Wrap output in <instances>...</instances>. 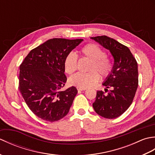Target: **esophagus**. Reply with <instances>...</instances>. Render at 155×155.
<instances>
[{"instance_id": "1", "label": "esophagus", "mask_w": 155, "mask_h": 155, "mask_svg": "<svg viewBox=\"0 0 155 155\" xmlns=\"http://www.w3.org/2000/svg\"><path fill=\"white\" fill-rule=\"evenodd\" d=\"M77 90L78 91H85L87 89V88H79V87H77Z\"/></svg>"}]
</instances>
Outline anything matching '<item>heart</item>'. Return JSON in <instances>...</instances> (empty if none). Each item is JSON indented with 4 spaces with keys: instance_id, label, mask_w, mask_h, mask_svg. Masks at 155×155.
Listing matches in <instances>:
<instances>
[{
    "instance_id": "b5f03b06",
    "label": "heart",
    "mask_w": 155,
    "mask_h": 155,
    "mask_svg": "<svg viewBox=\"0 0 155 155\" xmlns=\"http://www.w3.org/2000/svg\"><path fill=\"white\" fill-rule=\"evenodd\" d=\"M80 54L82 57L90 59L86 73H77L69 78L68 83L72 86L86 88L97 83L102 77L109 75L113 68L111 59L107 57L106 52L100 47L95 44H87L81 49ZM78 57L73 52H69L66 56L64 61V71L68 74H72L77 71Z\"/></svg>"
}]
</instances>
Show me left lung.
I'll return each mask as SVG.
<instances>
[{"label":"left lung","instance_id":"left-lung-1","mask_svg":"<svg viewBox=\"0 0 155 155\" xmlns=\"http://www.w3.org/2000/svg\"><path fill=\"white\" fill-rule=\"evenodd\" d=\"M109 50L114 58L113 68L103 84L107 87L104 92L98 91L93 104L95 112L106 118L120 116L132 104L139 84L138 64L126 46L107 36L91 37ZM112 90L108 91L107 88Z\"/></svg>","mask_w":155,"mask_h":155}]
</instances>
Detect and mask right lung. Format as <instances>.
<instances>
[{"label": "right lung", "instance_id": "obj_1", "mask_svg": "<svg viewBox=\"0 0 155 155\" xmlns=\"http://www.w3.org/2000/svg\"><path fill=\"white\" fill-rule=\"evenodd\" d=\"M83 41L49 39L31 50L20 65L19 91L28 108L41 119L57 121L70 110L78 91L74 87L61 91L67 79L64 61Z\"/></svg>", "mask_w": 155, "mask_h": 155}]
</instances>
